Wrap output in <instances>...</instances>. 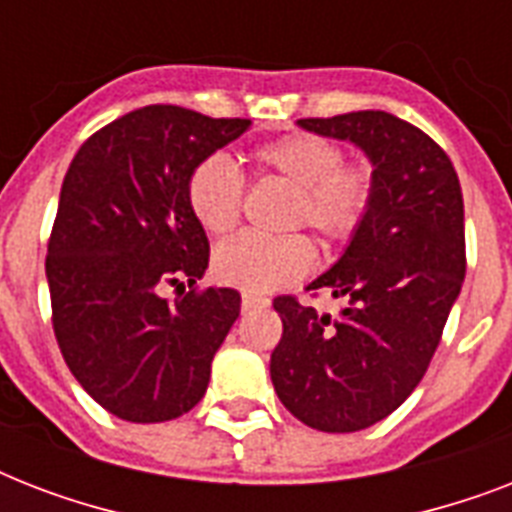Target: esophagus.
I'll return each mask as SVG.
<instances>
[{
  "label": "esophagus",
  "instance_id": "34e87169",
  "mask_svg": "<svg viewBox=\"0 0 512 512\" xmlns=\"http://www.w3.org/2000/svg\"><path fill=\"white\" fill-rule=\"evenodd\" d=\"M268 297H257V295H241V311H255V308H268Z\"/></svg>",
  "mask_w": 512,
  "mask_h": 512
}]
</instances>
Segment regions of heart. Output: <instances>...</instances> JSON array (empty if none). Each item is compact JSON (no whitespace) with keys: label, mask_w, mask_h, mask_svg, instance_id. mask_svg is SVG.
Instances as JSON below:
<instances>
[{"label":"heart","mask_w":512,"mask_h":512,"mask_svg":"<svg viewBox=\"0 0 512 512\" xmlns=\"http://www.w3.org/2000/svg\"><path fill=\"white\" fill-rule=\"evenodd\" d=\"M257 175L279 177L292 185L287 225H308L327 244H342L364 225L374 199V170L366 162L345 164L332 140L292 132L252 151ZM241 180L236 164L223 154L201 159L185 180V201L193 220L209 236L236 228L241 212ZM313 247L300 233L281 239L236 236L212 255V276L247 295H268L295 284L311 271Z\"/></svg>","instance_id":"heart-1"}]
</instances>
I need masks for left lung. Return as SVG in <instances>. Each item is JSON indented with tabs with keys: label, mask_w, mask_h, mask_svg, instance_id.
<instances>
[{
	"label": "left lung",
	"mask_w": 512,
	"mask_h": 512,
	"mask_svg": "<svg viewBox=\"0 0 512 512\" xmlns=\"http://www.w3.org/2000/svg\"><path fill=\"white\" fill-rule=\"evenodd\" d=\"M353 143L374 170L364 225L305 289L348 308L329 313L276 297L284 335L271 353L279 401L308 428L353 433L385 420L420 385L465 281V207L449 156L385 111L300 119Z\"/></svg>",
	"instance_id": "left-lung-1"
}]
</instances>
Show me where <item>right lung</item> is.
Returning <instances> with one entry per match:
<instances>
[{"label": "right lung", "mask_w": 512, "mask_h": 512, "mask_svg": "<svg viewBox=\"0 0 512 512\" xmlns=\"http://www.w3.org/2000/svg\"><path fill=\"white\" fill-rule=\"evenodd\" d=\"M249 124L146 106L95 132L68 167L44 263L52 327L76 382L119 420H175L207 393L239 292L193 289L167 303L159 289L193 287L207 271L185 180Z\"/></svg>", "instance_id": "add662e5"}]
</instances>
